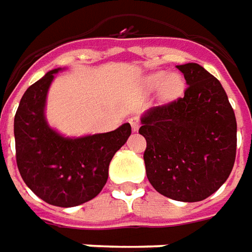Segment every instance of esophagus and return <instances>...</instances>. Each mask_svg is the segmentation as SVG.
Wrapping results in <instances>:
<instances>
[{"label":"esophagus","instance_id":"esophagus-1","mask_svg":"<svg viewBox=\"0 0 252 252\" xmlns=\"http://www.w3.org/2000/svg\"><path fill=\"white\" fill-rule=\"evenodd\" d=\"M129 124H131V126H132V131H135V132L139 129L140 121L138 117H131V119H129Z\"/></svg>","mask_w":252,"mask_h":252}]
</instances>
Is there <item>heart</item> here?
Masks as SVG:
<instances>
[{"mask_svg": "<svg viewBox=\"0 0 252 252\" xmlns=\"http://www.w3.org/2000/svg\"><path fill=\"white\" fill-rule=\"evenodd\" d=\"M142 85L146 91H153L158 88V97L161 102L169 103L184 94L185 81L176 73L167 74L164 71H157L146 76L142 80Z\"/></svg>", "mask_w": 252, "mask_h": 252, "instance_id": "b5f03b06", "label": "heart"}]
</instances>
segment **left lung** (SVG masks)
Listing matches in <instances>:
<instances>
[{
	"instance_id": "left-lung-1",
	"label": "left lung",
	"mask_w": 252,
	"mask_h": 252,
	"mask_svg": "<svg viewBox=\"0 0 252 252\" xmlns=\"http://www.w3.org/2000/svg\"><path fill=\"white\" fill-rule=\"evenodd\" d=\"M185 96L140 117L148 146L146 175L156 190L176 201H201L220 189L236 158L237 124L223 87L197 63L176 66Z\"/></svg>"
}]
</instances>
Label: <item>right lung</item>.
<instances>
[{
  "mask_svg": "<svg viewBox=\"0 0 252 252\" xmlns=\"http://www.w3.org/2000/svg\"><path fill=\"white\" fill-rule=\"evenodd\" d=\"M48 71L29 87L15 114L16 162L25 184L41 200L76 207L96 197L109 176L113 156L131 135L126 123L106 133L64 136L48 124L45 104L55 74Z\"/></svg>",
  "mask_w": 252,
  "mask_h": 252,
  "instance_id": "right-lung-1",
  "label": "right lung"
}]
</instances>
